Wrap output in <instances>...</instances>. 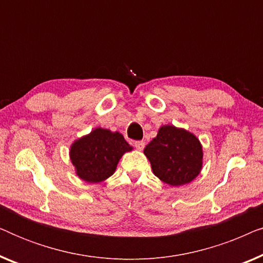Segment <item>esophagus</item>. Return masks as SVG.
<instances>
[{
  "label": "esophagus",
  "instance_id": "esophagus-1",
  "mask_svg": "<svg viewBox=\"0 0 263 263\" xmlns=\"http://www.w3.org/2000/svg\"><path fill=\"white\" fill-rule=\"evenodd\" d=\"M134 146H135L136 149L142 151L143 148H145V141H142V140H140V141H135Z\"/></svg>",
  "mask_w": 263,
  "mask_h": 263
}]
</instances>
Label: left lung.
Wrapping results in <instances>:
<instances>
[{"label":"left lung","mask_w":263,"mask_h":263,"mask_svg":"<svg viewBox=\"0 0 263 263\" xmlns=\"http://www.w3.org/2000/svg\"><path fill=\"white\" fill-rule=\"evenodd\" d=\"M143 153L153 174L170 185L192 182L202 167V147L192 133L174 125H164Z\"/></svg>","instance_id":"8db88e82"}]
</instances>
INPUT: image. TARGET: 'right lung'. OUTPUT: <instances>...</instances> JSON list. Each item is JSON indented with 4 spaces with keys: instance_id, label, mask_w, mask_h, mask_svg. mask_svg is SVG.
<instances>
[{
    "instance_id": "add662e5",
    "label": "right lung",
    "mask_w": 263,
    "mask_h": 263,
    "mask_svg": "<svg viewBox=\"0 0 263 263\" xmlns=\"http://www.w3.org/2000/svg\"><path fill=\"white\" fill-rule=\"evenodd\" d=\"M129 151L132 147L120 133L97 128L71 145L70 159L79 177L98 183L114 174L118 160Z\"/></svg>"
}]
</instances>
